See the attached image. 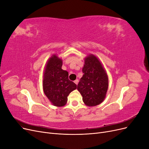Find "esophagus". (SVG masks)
Here are the masks:
<instances>
[{"label":"esophagus","instance_id":"34e87169","mask_svg":"<svg viewBox=\"0 0 149 149\" xmlns=\"http://www.w3.org/2000/svg\"><path fill=\"white\" fill-rule=\"evenodd\" d=\"M78 82H79V81H78V79H76L74 81V83L76 84H78Z\"/></svg>","mask_w":149,"mask_h":149}]
</instances>
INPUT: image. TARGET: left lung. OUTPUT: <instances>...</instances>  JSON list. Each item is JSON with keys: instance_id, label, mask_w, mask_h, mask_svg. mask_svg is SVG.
I'll list each match as a JSON object with an SVG mask.
<instances>
[{"instance_id": "obj_1", "label": "left lung", "mask_w": 149, "mask_h": 149, "mask_svg": "<svg viewBox=\"0 0 149 149\" xmlns=\"http://www.w3.org/2000/svg\"><path fill=\"white\" fill-rule=\"evenodd\" d=\"M83 75L77 89L85 105L96 106L104 101L109 86L108 76L99 58L93 54L84 58Z\"/></svg>"}]
</instances>
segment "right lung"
Returning a JSON list of instances; mask_svg holds the SVG:
<instances>
[{"instance_id":"obj_1","label":"right lung","mask_w":149,"mask_h":149,"mask_svg":"<svg viewBox=\"0 0 149 149\" xmlns=\"http://www.w3.org/2000/svg\"><path fill=\"white\" fill-rule=\"evenodd\" d=\"M62 59L53 54L48 60L43 76L45 94L53 106H64L68 96L77 88V85L68 79V72L61 69Z\"/></svg>"}]
</instances>
